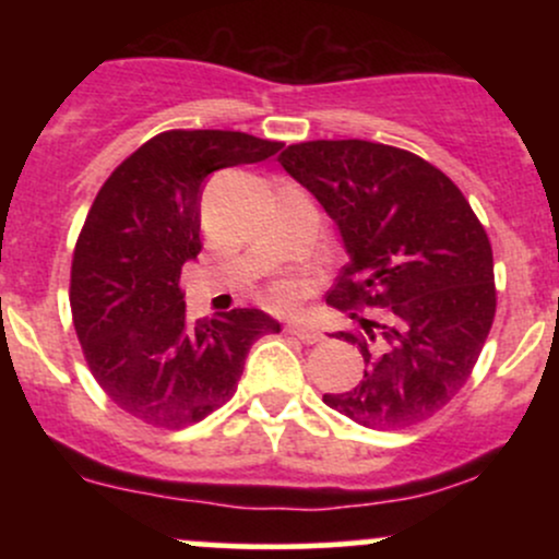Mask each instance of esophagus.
I'll use <instances>...</instances> for the list:
<instances>
[{
    "label": "esophagus",
    "mask_w": 559,
    "mask_h": 559,
    "mask_svg": "<svg viewBox=\"0 0 559 559\" xmlns=\"http://www.w3.org/2000/svg\"><path fill=\"white\" fill-rule=\"evenodd\" d=\"M286 331L292 333V336L301 338V342H305V344L323 342V333H320L318 329H312V325H307V323H288Z\"/></svg>",
    "instance_id": "esophagus-1"
}]
</instances>
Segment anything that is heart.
I'll return each instance as SVG.
<instances>
[{"mask_svg":"<svg viewBox=\"0 0 559 559\" xmlns=\"http://www.w3.org/2000/svg\"><path fill=\"white\" fill-rule=\"evenodd\" d=\"M278 299H281V301H286V299H288V288H281V292H278Z\"/></svg>","mask_w":559,"mask_h":559,"instance_id":"1","label":"heart"}]
</instances>
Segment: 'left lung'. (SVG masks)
I'll return each instance as SVG.
<instances>
[{
	"label": "left lung",
	"instance_id": "8db88e82",
	"mask_svg": "<svg viewBox=\"0 0 559 559\" xmlns=\"http://www.w3.org/2000/svg\"><path fill=\"white\" fill-rule=\"evenodd\" d=\"M278 163L338 226L349 262L325 301L360 318L365 376L323 402L365 428L428 420L473 373L497 310L491 243L463 191L439 168L362 139L301 141ZM355 318V312H352Z\"/></svg>",
	"mask_w": 559,
	"mask_h": 559
}]
</instances>
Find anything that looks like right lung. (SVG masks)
<instances>
[{
	"label": "right lung",
	"mask_w": 559,
	"mask_h": 559,
	"mask_svg": "<svg viewBox=\"0 0 559 559\" xmlns=\"http://www.w3.org/2000/svg\"><path fill=\"white\" fill-rule=\"evenodd\" d=\"M281 141L241 131H165L126 157L96 194L70 267V310L88 370L133 418L202 420L236 391L249 349L281 323L239 307L186 318L183 262L202 241L210 173L262 163Z\"/></svg>",
	"instance_id": "1"
}]
</instances>
